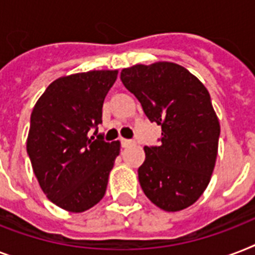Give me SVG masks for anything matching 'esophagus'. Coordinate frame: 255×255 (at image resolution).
Returning <instances> with one entry per match:
<instances>
[{
	"instance_id": "obj_1",
	"label": "esophagus",
	"mask_w": 255,
	"mask_h": 255,
	"mask_svg": "<svg viewBox=\"0 0 255 255\" xmlns=\"http://www.w3.org/2000/svg\"><path fill=\"white\" fill-rule=\"evenodd\" d=\"M120 143H122V147L123 148H127L132 144H135V140H128V139H122L120 140Z\"/></svg>"
}]
</instances>
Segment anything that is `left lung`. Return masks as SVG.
<instances>
[{"mask_svg":"<svg viewBox=\"0 0 255 255\" xmlns=\"http://www.w3.org/2000/svg\"><path fill=\"white\" fill-rule=\"evenodd\" d=\"M120 79L161 126L159 147H144L137 169L141 189L156 206L177 212L204 193L217 159L220 122L205 86L185 67L170 62L123 69Z\"/></svg>","mask_w":255,"mask_h":255,"instance_id":"1","label":"left lung"}]
</instances>
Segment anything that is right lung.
Segmentation results:
<instances>
[{
  "label": "right lung",
  "mask_w": 255,
  "mask_h": 255,
  "mask_svg": "<svg viewBox=\"0 0 255 255\" xmlns=\"http://www.w3.org/2000/svg\"><path fill=\"white\" fill-rule=\"evenodd\" d=\"M116 77V70H100L59 78L31 112L26 149L34 174L46 197L73 213L103 198L120 152L119 141L107 143L98 133L104 98Z\"/></svg>",
  "instance_id": "right-lung-1"
}]
</instances>
